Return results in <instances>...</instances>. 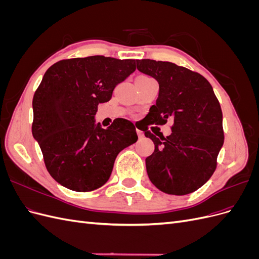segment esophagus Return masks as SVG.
<instances>
[{"instance_id":"1","label":"esophagus","mask_w":259,"mask_h":259,"mask_svg":"<svg viewBox=\"0 0 259 259\" xmlns=\"http://www.w3.org/2000/svg\"><path fill=\"white\" fill-rule=\"evenodd\" d=\"M136 132H137V135H138V137H139V138H143V137H144V135H145V134H144V132H143V131L137 130Z\"/></svg>"}]
</instances>
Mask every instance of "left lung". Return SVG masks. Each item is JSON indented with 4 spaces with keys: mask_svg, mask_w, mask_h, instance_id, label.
<instances>
[{
    "mask_svg": "<svg viewBox=\"0 0 259 259\" xmlns=\"http://www.w3.org/2000/svg\"><path fill=\"white\" fill-rule=\"evenodd\" d=\"M137 69L159 83L147 125L174 122L166 138L143 130L155 147L146 159L149 179L168 194L198 190L213 175L224 145L223 112L213 88L204 76L173 62L142 59Z\"/></svg>",
    "mask_w": 259,
    "mask_h": 259,
    "instance_id": "obj_1",
    "label": "left lung"
}]
</instances>
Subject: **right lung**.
Masks as SVG:
<instances>
[{
	"label": "right lung",
	"instance_id": "1",
	"mask_svg": "<svg viewBox=\"0 0 259 259\" xmlns=\"http://www.w3.org/2000/svg\"><path fill=\"white\" fill-rule=\"evenodd\" d=\"M135 59L90 56L60 60L45 72L32 100V135L51 176L70 190L105 185L116 155L137 142L131 121L107 128L95 122L99 104L136 70Z\"/></svg>",
	"mask_w": 259,
	"mask_h": 259
}]
</instances>
